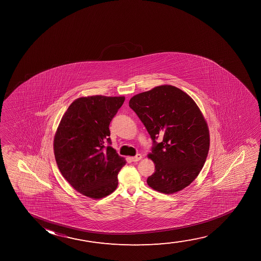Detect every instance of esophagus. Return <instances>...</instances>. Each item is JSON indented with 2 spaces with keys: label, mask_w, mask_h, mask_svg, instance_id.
Segmentation results:
<instances>
[{
  "label": "esophagus",
  "mask_w": 261,
  "mask_h": 261,
  "mask_svg": "<svg viewBox=\"0 0 261 261\" xmlns=\"http://www.w3.org/2000/svg\"><path fill=\"white\" fill-rule=\"evenodd\" d=\"M141 159H142V155H141V154H137V155H136L135 157L131 158V160H132L134 162L139 161Z\"/></svg>",
  "instance_id": "1"
}]
</instances>
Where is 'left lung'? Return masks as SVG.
Listing matches in <instances>:
<instances>
[{"label":"left lung","instance_id":"8db88e82","mask_svg":"<svg viewBox=\"0 0 261 261\" xmlns=\"http://www.w3.org/2000/svg\"><path fill=\"white\" fill-rule=\"evenodd\" d=\"M153 141L148 158L155 172L147 179L150 188L171 194L193 182L210 150L207 122L191 97L175 86L164 85L138 93L129 100ZM164 140L157 143L155 139Z\"/></svg>","mask_w":261,"mask_h":261}]
</instances>
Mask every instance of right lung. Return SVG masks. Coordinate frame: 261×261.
<instances>
[{"label": "right lung", "mask_w": 261, "mask_h": 261, "mask_svg": "<svg viewBox=\"0 0 261 261\" xmlns=\"http://www.w3.org/2000/svg\"><path fill=\"white\" fill-rule=\"evenodd\" d=\"M125 97L102 95L74 100L61 118L54 136L58 168L69 185L92 199L113 193L118 174L126 161L111 144L109 125Z\"/></svg>", "instance_id": "1"}]
</instances>
